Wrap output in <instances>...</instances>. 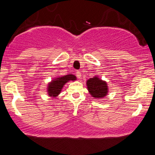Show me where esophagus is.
I'll list each match as a JSON object with an SVG mask.
<instances>
[{
	"label": "esophagus",
	"instance_id": "obj_1",
	"mask_svg": "<svg viewBox=\"0 0 155 155\" xmlns=\"http://www.w3.org/2000/svg\"><path fill=\"white\" fill-rule=\"evenodd\" d=\"M76 76H77V78H79V79H81V72H80L79 71H77L76 72Z\"/></svg>",
	"mask_w": 155,
	"mask_h": 155
}]
</instances>
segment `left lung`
Returning <instances> with one entry per match:
<instances>
[{
    "mask_svg": "<svg viewBox=\"0 0 155 155\" xmlns=\"http://www.w3.org/2000/svg\"><path fill=\"white\" fill-rule=\"evenodd\" d=\"M87 85L90 94L96 99H101L108 94V86L107 82L102 81L97 76L90 78L87 80Z\"/></svg>",
    "mask_w": 155,
    "mask_h": 155,
    "instance_id": "1",
    "label": "left lung"
}]
</instances>
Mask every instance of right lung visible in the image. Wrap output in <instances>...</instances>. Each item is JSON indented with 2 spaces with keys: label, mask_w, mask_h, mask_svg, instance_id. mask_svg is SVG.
Returning <instances> with one entry per match:
<instances>
[{
  "label": "right lung",
  "mask_w": 155,
  "mask_h": 155,
  "mask_svg": "<svg viewBox=\"0 0 155 155\" xmlns=\"http://www.w3.org/2000/svg\"><path fill=\"white\" fill-rule=\"evenodd\" d=\"M76 79V77L73 74H70L68 75H66L61 77L56 78L50 82L48 85V94L49 97H56L59 94L61 91L62 88L64 87V84L67 83L68 81H74Z\"/></svg>",
  "instance_id": "add662e5"
}]
</instances>
